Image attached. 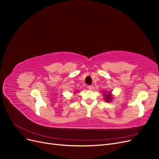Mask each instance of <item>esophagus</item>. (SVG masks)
<instances>
[{
  "label": "esophagus",
  "mask_w": 159,
  "mask_h": 159,
  "mask_svg": "<svg viewBox=\"0 0 159 159\" xmlns=\"http://www.w3.org/2000/svg\"><path fill=\"white\" fill-rule=\"evenodd\" d=\"M87 88H88V89H89V90L93 89V86H92V85H88Z\"/></svg>",
  "instance_id": "obj_1"
}]
</instances>
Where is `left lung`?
Returning a JSON list of instances; mask_svg holds the SVG:
<instances>
[{
	"label": "left lung",
	"instance_id": "left-lung-1",
	"mask_svg": "<svg viewBox=\"0 0 159 159\" xmlns=\"http://www.w3.org/2000/svg\"><path fill=\"white\" fill-rule=\"evenodd\" d=\"M104 92H105V91H104ZM111 91H109V93H105V94H103L104 95V98H105V101H106L107 102H111V99H112V98H113L112 95H111Z\"/></svg>",
	"mask_w": 159,
	"mask_h": 159
}]
</instances>
